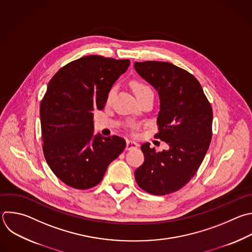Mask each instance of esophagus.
<instances>
[{
    "instance_id": "esophagus-1",
    "label": "esophagus",
    "mask_w": 252,
    "mask_h": 252,
    "mask_svg": "<svg viewBox=\"0 0 252 252\" xmlns=\"http://www.w3.org/2000/svg\"><path fill=\"white\" fill-rule=\"evenodd\" d=\"M138 147V144L135 141L132 140H126V150H132Z\"/></svg>"
}]
</instances>
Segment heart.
I'll use <instances>...</instances> for the list:
<instances>
[{"mask_svg": "<svg viewBox=\"0 0 252 252\" xmlns=\"http://www.w3.org/2000/svg\"><path fill=\"white\" fill-rule=\"evenodd\" d=\"M130 85H131V88H132V90H133V92H134V94H135L136 97H137V96L144 95V94H148V93H152V94H153L151 88H150L148 85H146L145 83H143V82H141V81L133 80V81H131ZM115 90H116V88H115V87H112V89L109 91L108 96H107V101H110V100H111L112 96H113L114 93H115Z\"/></svg>", "mask_w": 252, "mask_h": 252, "instance_id": "1", "label": "heart"}]
</instances>
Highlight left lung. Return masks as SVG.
Masks as SVG:
<instances>
[{
	"instance_id": "8db88e82",
	"label": "left lung",
	"mask_w": 252,
	"mask_h": 252,
	"mask_svg": "<svg viewBox=\"0 0 252 252\" xmlns=\"http://www.w3.org/2000/svg\"><path fill=\"white\" fill-rule=\"evenodd\" d=\"M141 78L158 92L159 132L169 148L156 152L141 145L144 162L134 171L137 185L162 196L180 190L198 171L212 140L213 110L199 81L169 62H135Z\"/></svg>"
}]
</instances>
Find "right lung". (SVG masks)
I'll use <instances>...</instances> for the list:
<instances>
[{
	"instance_id": "add662e5",
	"label": "right lung",
	"mask_w": 252,
	"mask_h": 252,
	"mask_svg": "<svg viewBox=\"0 0 252 252\" xmlns=\"http://www.w3.org/2000/svg\"><path fill=\"white\" fill-rule=\"evenodd\" d=\"M128 59L84 56L58 70L40 103L43 153L52 172L66 185L85 190L98 185L125 149L126 140L94 134L95 110L129 66Z\"/></svg>"
}]
</instances>
